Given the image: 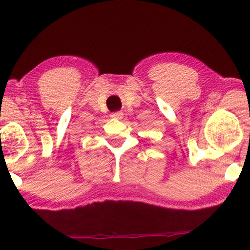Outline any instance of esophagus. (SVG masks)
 Segmentation results:
<instances>
[{
  "label": "esophagus",
  "instance_id": "34e87169",
  "mask_svg": "<svg viewBox=\"0 0 250 250\" xmlns=\"http://www.w3.org/2000/svg\"><path fill=\"white\" fill-rule=\"evenodd\" d=\"M111 118H116V119H121L122 117H124V113L121 111H116V112H111V115H110Z\"/></svg>",
  "mask_w": 250,
  "mask_h": 250
}]
</instances>
